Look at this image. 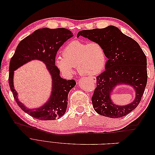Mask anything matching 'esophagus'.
Returning <instances> with one entry per match:
<instances>
[{"label":"esophagus","mask_w":155,"mask_h":155,"mask_svg":"<svg viewBox=\"0 0 155 155\" xmlns=\"http://www.w3.org/2000/svg\"><path fill=\"white\" fill-rule=\"evenodd\" d=\"M91 79H92V81L94 83H96V78H92Z\"/></svg>","instance_id":"obj_1"}]
</instances>
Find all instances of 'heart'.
Here are the masks:
<instances>
[{
	"label": "heart",
	"mask_w": 155,
	"mask_h": 155,
	"mask_svg": "<svg viewBox=\"0 0 155 155\" xmlns=\"http://www.w3.org/2000/svg\"><path fill=\"white\" fill-rule=\"evenodd\" d=\"M63 58L56 61V64L65 74H71L77 67L82 76H93L100 74L104 68L107 56L105 50L98 42L74 41L68 44L62 52Z\"/></svg>",
	"instance_id": "obj_1"
}]
</instances>
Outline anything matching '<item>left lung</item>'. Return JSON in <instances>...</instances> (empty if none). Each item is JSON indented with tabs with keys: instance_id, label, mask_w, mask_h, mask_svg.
<instances>
[{
	"instance_id": "1",
	"label": "left lung",
	"mask_w": 155,
	"mask_h": 155,
	"mask_svg": "<svg viewBox=\"0 0 155 155\" xmlns=\"http://www.w3.org/2000/svg\"><path fill=\"white\" fill-rule=\"evenodd\" d=\"M80 35L100 43L109 59L105 71L96 77V88L92 97L94 109L99 114L112 118L128 114L140 104L147 85V58L141 47L114 26L82 30L77 36ZM121 83L131 85L136 91L135 100L125 106L114 104L110 98L112 89Z\"/></svg>"
}]
</instances>
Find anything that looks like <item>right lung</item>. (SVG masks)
<instances>
[{"instance_id": "right-lung-1", "label": "right lung", "mask_w": 155, "mask_h": 155, "mask_svg": "<svg viewBox=\"0 0 155 155\" xmlns=\"http://www.w3.org/2000/svg\"><path fill=\"white\" fill-rule=\"evenodd\" d=\"M72 36L71 31L63 28L37 30L20 42L11 58L8 79L14 99L21 109L33 118L54 120L61 118L66 112L68 94L76 83L74 79L67 80L59 76L60 70L55 64V56L61 46ZM33 59L41 60L45 63L53 77V84L49 101L39 109L30 110L17 99L12 79L14 70Z\"/></svg>"}]
</instances>
